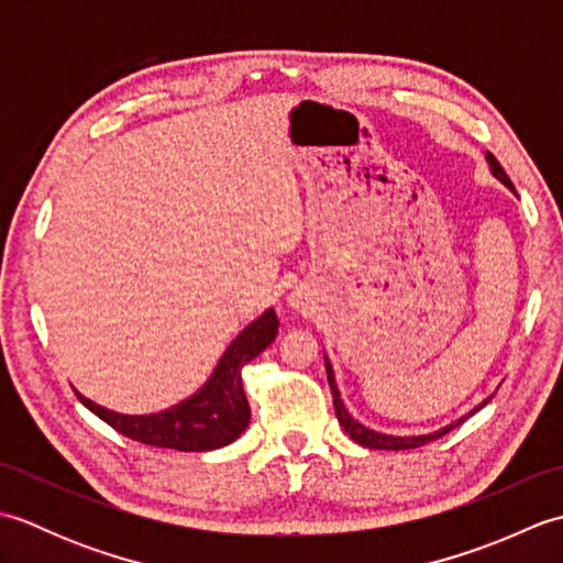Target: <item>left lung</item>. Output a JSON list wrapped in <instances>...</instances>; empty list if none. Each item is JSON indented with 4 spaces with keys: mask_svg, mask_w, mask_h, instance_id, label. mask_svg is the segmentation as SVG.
<instances>
[{
    "mask_svg": "<svg viewBox=\"0 0 563 563\" xmlns=\"http://www.w3.org/2000/svg\"><path fill=\"white\" fill-rule=\"evenodd\" d=\"M486 162H488V166H492V174L498 178V181L504 184V186H508V188H512L508 174L504 172V166L498 164V159L494 157L492 152H486ZM512 194H516V188H512ZM324 361H327L329 387H331V394H333V409H336L339 423L343 426L345 433H349V435L357 442V445L369 448V450H413V448H421V445H426V442L438 440V438H442L445 433H450L452 428H457L460 423H464L466 418L474 416L476 411H482L484 406L494 399V394H492V397H486L479 406H474V409H472L470 413H464V416L457 418V421H454V423L435 430V433H426V435H387V433H377V430L365 428L361 421H355V418L349 413V409H345L343 401H341V391H339V387H336V377H333V367H331L327 355H324Z\"/></svg>",
    "mask_w": 563,
    "mask_h": 563,
    "instance_id": "8db88e82",
    "label": "left lung"
}]
</instances>
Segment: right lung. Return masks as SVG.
Listing matches in <instances>:
<instances>
[{
	"label": "right lung",
	"instance_id": "1",
	"mask_svg": "<svg viewBox=\"0 0 563 563\" xmlns=\"http://www.w3.org/2000/svg\"><path fill=\"white\" fill-rule=\"evenodd\" d=\"M278 317L275 309H266L258 319L239 333L230 349L220 357L206 385L172 409L145 416H130L106 409L81 397L77 399L97 413L101 421L115 428L130 440L145 442L154 448H172L181 452H208L230 445L249 426V401L242 387V367L254 361L278 336Z\"/></svg>",
	"mask_w": 563,
	"mask_h": 563
}]
</instances>
